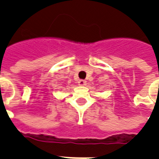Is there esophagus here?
Here are the masks:
<instances>
[{"label": "esophagus", "instance_id": "1", "mask_svg": "<svg viewBox=\"0 0 159 159\" xmlns=\"http://www.w3.org/2000/svg\"><path fill=\"white\" fill-rule=\"evenodd\" d=\"M78 84L80 86H84L86 84V81L85 80H79Z\"/></svg>", "mask_w": 159, "mask_h": 159}]
</instances>
